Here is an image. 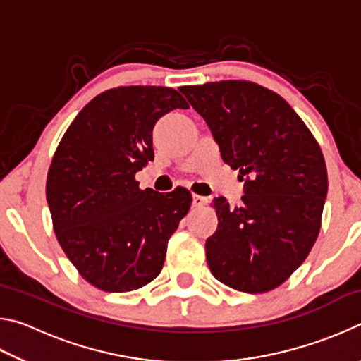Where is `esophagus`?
<instances>
[{"label": "esophagus", "mask_w": 361, "mask_h": 361, "mask_svg": "<svg viewBox=\"0 0 361 361\" xmlns=\"http://www.w3.org/2000/svg\"><path fill=\"white\" fill-rule=\"evenodd\" d=\"M207 202H209V199L204 197V195H197V194L192 195V205L197 207V209H200V207L207 205Z\"/></svg>", "instance_id": "34e87169"}]
</instances>
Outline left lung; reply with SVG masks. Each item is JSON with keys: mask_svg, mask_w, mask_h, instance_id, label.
<instances>
[{"mask_svg": "<svg viewBox=\"0 0 361 361\" xmlns=\"http://www.w3.org/2000/svg\"><path fill=\"white\" fill-rule=\"evenodd\" d=\"M180 92L245 181L240 207L213 199L218 229L205 242L210 271L243 293L277 288L319 235L328 192L320 146L282 97L255 82L185 85Z\"/></svg>", "mask_w": 361, "mask_h": 361, "instance_id": "obj_1", "label": "left lung"}]
</instances>
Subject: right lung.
Here are the masks:
<instances>
[{
  "instance_id": "right-lung-1",
  "label": "right lung",
  "mask_w": 361,
  "mask_h": 361,
  "mask_svg": "<svg viewBox=\"0 0 361 361\" xmlns=\"http://www.w3.org/2000/svg\"><path fill=\"white\" fill-rule=\"evenodd\" d=\"M176 108L188 103L170 87L109 89L79 111L54 154L46 197L57 240L103 291H132L154 280L191 207L185 188L162 194L142 191L135 181L154 159V124Z\"/></svg>"
}]
</instances>
